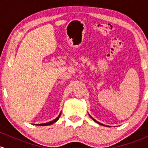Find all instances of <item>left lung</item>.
<instances>
[{"label": "left lung", "instance_id": "obj_1", "mask_svg": "<svg viewBox=\"0 0 148 148\" xmlns=\"http://www.w3.org/2000/svg\"><path fill=\"white\" fill-rule=\"evenodd\" d=\"M90 118H92V120H94V121H95V122H96V123H98V124H99V125H103V124H101V123H98V122H97V121H96V120H95V119H94V118H92V117H91V116H90Z\"/></svg>", "mask_w": 148, "mask_h": 148}]
</instances>
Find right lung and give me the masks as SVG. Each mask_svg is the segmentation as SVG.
<instances>
[{"instance_id":"1","label":"right lung","mask_w":148,"mask_h":148,"mask_svg":"<svg viewBox=\"0 0 148 148\" xmlns=\"http://www.w3.org/2000/svg\"><path fill=\"white\" fill-rule=\"evenodd\" d=\"M60 115H61V113H60V115H58V118H56L55 119V120H52V121H51V122H49V123H44V124H40V125H40V126H47V125H52V124H53L54 123H56V122L59 119V118H60Z\"/></svg>"}]
</instances>
